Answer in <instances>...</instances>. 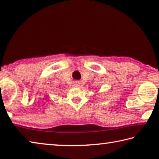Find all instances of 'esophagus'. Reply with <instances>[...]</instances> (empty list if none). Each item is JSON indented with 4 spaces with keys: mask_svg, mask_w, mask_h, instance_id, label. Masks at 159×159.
I'll use <instances>...</instances> for the list:
<instances>
[{
    "mask_svg": "<svg viewBox=\"0 0 159 159\" xmlns=\"http://www.w3.org/2000/svg\"><path fill=\"white\" fill-rule=\"evenodd\" d=\"M75 86H76V87H78V86H79V84H78V83H77V84H76V85H74Z\"/></svg>",
    "mask_w": 159,
    "mask_h": 159,
    "instance_id": "esophagus-1",
    "label": "esophagus"
}]
</instances>
